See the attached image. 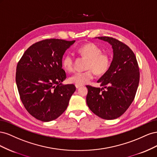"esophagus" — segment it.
<instances>
[{"label": "esophagus", "instance_id": "1", "mask_svg": "<svg viewBox=\"0 0 157 157\" xmlns=\"http://www.w3.org/2000/svg\"><path fill=\"white\" fill-rule=\"evenodd\" d=\"M81 86H80V85H77V84L75 85V87L77 88H80Z\"/></svg>", "mask_w": 157, "mask_h": 157}]
</instances>
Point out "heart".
<instances>
[{
  "mask_svg": "<svg viewBox=\"0 0 157 157\" xmlns=\"http://www.w3.org/2000/svg\"><path fill=\"white\" fill-rule=\"evenodd\" d=\"M78 53L83 58L88 59L86 69L83 72H76L69 78V82L75 85L88 83L94 77V72L97 75H103L109 70L111 66V58L105 53H101L102 50L94 43H88L78 49ZM64 69L71 72L73 70L74 60L71 54H66L62 59Z\"/></svg>",
  "mask_w": 157,
  "mask_h": 157,
  "instance_id": "1",
  "label": "heart"
}]
</instances>
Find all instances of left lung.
<instances>
[{
    "label": "left lung",
    "instance_id": "1",
    "mask_svg": "<svg viewBox=\"0 0 157 157\" xmlns=\"http://www.w3.org/2000/svg\"><path fill=\"white\" fill-rule=\"evenodd\" d=\"M96 39L112 46L113 58L109 70L98 80L102 88L86 86V103L103 119H115L134 101L140 82L138 64L134 52L123 42L109 36Z\"/></svg>",
    "mask_w": 157,
    "mask_h": 157
}]
</instances>
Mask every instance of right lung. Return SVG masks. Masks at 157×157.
I'll list each match as a JSON object with an SVG mask.
<instances>
[{
	"label": "right lung",
	"instance_id": "obj_1",
	"mask_svg": "<svg viewBox=\"0 0 157 157\" xmlns=\"http://www.w3.org/2000/svg\"><path fill=\"white\" fill-rule=\"evenodd\" d=\"M75 40L46 39L31 45L16 68V81L21 100L30 115L42 122L56 119L67 109L75 92L74 84H63L65 51Z\"/></svg>",
	"mask_w": 157,
	"mask_h": 157
}]
</instances>
